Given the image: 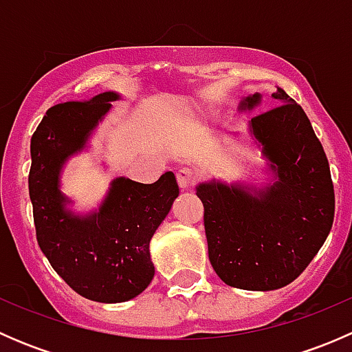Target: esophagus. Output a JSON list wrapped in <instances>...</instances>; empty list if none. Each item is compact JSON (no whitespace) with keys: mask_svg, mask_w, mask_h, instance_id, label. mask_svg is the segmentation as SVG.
<instances>
[{"mask_svg":"<svg viewBox=\"0 0 352 352\" xmlns=\"http://www.w3.org/2000/svg\"><path fill=\"white\" fill-rule=\"evenodd\" d=\"M177 182H179L180 189L182 190L189 189V187H192L194 182H196V172H194L192 168H180L179 172H177Z\"/></svg>","mask_w":352,"mask_h":352,"instance_id":"34e87169","label":"esophagus"}]
</instances>
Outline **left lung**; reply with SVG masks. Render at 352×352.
<instances>
[{
    "instance_id": "8db88e82",
    "label": "left lung",
    "mask_w": 352,
    "mask_h": 352,
    "mask_svg": "<svg viewBox=\"0 0 352 352\" xmlns=\"http://www.w3.org/2000/svg\"><path fill=\"white\" fill-rule=\"evenodd\" d=\"M272 98L279 105L252 117L248 131L274 182L196 187L212 269L228 286L248 291L293 283L329 236L336 209L327 156L307 113L283 88ZM261 100V94L248 95L239 110L250 112Z\"/></svg>"
}]
</instances>
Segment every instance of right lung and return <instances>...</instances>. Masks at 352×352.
Returning a JSON list of instances; mask_svg holds the SVG:
<instances>
[{
    "label": "right lung",
    "instance_id": "obj_1",
    "mask_svg": "<svg viewBox=\"0 0 352 352\" xmlns=\"http://www.w3.org/2000/svg\"><path fill=\"white\" fill-rule=\"evenodd\" d=\"M116 91L65 102L45 112L30 141L28 194L41 250L71 289L98 303H120L146 289L155 276L150 242L179 196L173 172L155 184L117 177L102 204L87 214L67 209L61 170L87 146Z\"/></svg>",
    "mask_w": 352,
    "mask_h": 352
}]
</instances>
